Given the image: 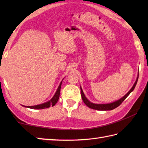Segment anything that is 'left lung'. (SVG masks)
I'll list each match as a JSON object with an SVG mask.
<instances>
[{
    "instance_id": "obj_1",
    "label": "left lung",
    "mask_w": 148,
    "mask_h": 148,
    "mask_svg": "<svg viewBox=\"0 0 148 148\" xmlns=\"http://www.w3.org/2000/svg\"><path fill=\"white\" fill-rule=\"evenodd\" d=\"M138 78H139V75L137 76V79L136 81V82H135L134 86L130 89L129 92H128L124 97H123L122 98L119 99L118 100H116V101H115L114 102L109 103H103V104H98V103H94L91 102L86 99V97H85V95H84V94L83 92V90L81 87V97H82V99L83 100L84 103H85V104L88 107V108H90L91 109L99 110V111H110V110H112V109L116 108L117 107H118L119 105H120L121 103L123 102L125 99H126L127 97L130 95V93L134 90L135 87H136V84L137 83Z\"/></svg>"
}]
</instances>
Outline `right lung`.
<instances>
[{"instance_id": "1", "label": "right lung", "mask_w": 148, "mask_h": 148, "mask_svg": "<svg viewBox=\"0 0 148 148\" xmlns=\"http://www.w3.org/2000/svg\"><path fill=\"white\" fill-rule=\"evenodd\" d=\"M62 81H61L60 84L59 86L58 87V89L56 90V92L54 96L53 97V98L49 100V101L41 103V104L39 105H36V106H24L26 107V108H29L30 109H46V108H48L50 106H54L56 102H58L59 97H60V89H61V86H62Z\"/></svg>"}]
</instances>
